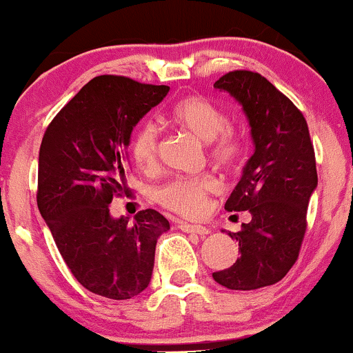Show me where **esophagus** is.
Here are the masks:
<instances>
[{
	"instance_id": "obj_1",
	"label": "esophagus",
	"mask_w": 353,
	"mask_h": 353,
	"mask_svg": "<svg viewBox=\"0 0 353 353\" xmlns=\"http://www.w3.org/2000/svg\"><path fill=\"white\" fill-rule=\"evenodd\" d=\"M179 229L184 230V232H188V234H197V236H201V237H205L210 232L208 228H202V225H194V224H185V222H181Z\"/></svg>"
}]
</instances>
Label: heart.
<instances>
[{
	"label": "heart",
	"instance_id": "obj_1",
	"mask_svg": "<svg viewBox=\"0 0 353 353\" xmlns=\"http://www.w3.org/2000/svg\"><path fill=\"white\" fill-rule=\"evenodd\" d=\"M171 117L179 128L208 143L209 157L219 168L230 169L239 163L244 143L221 108L202 96H188L177 101ZM161 132L152 121L136 129L131 141V156L144 171H152L159 159ZM219 181L212 174L177 177L157 189L156 201L165 209L185 217H199L208 210L209 199L219 192Z\"/></svg>",
	"mask_w": 353,
	"mask_h": 353
}]
</instances>
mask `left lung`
<instances>
[{
    "mask_svg": "<svg viewBox=\"0 0 353 353\" xmlns=\"http://www.w3.org/2000/svg\"><path fill=\"white\" fill-rule=\"evenodd\" d=\"M214 88L242 104L255 151L225 202L229 212L252 216L242 230L229 232L241 257L212 277L230 290L261 289L283 279L301 252L307 205L317 188L314 144L301 109L259 72L230 71Z\"/></svg>",
    "mask_w": 353,
    "mask_h": 353,
    "instance_id": "obj_1",
    "label": "left lung"
}]
</instances>
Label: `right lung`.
<instances>
[{
	"label": "right lung",
	"instance_id": "add662e5",
	"mask_svg": "<svg viewBox=\"0 0 353 353\" xmlns=\"http://www.w3.org/2000/svg\"><path fill=\"white\" fill-rule=\"evenodd\" d=\"M169 86L125 76H96L66 104L39 148L38 209L68 269L84 289L112 301L139 295L151 282L157 239L169 221L154 209L134 222L109 212L128 196V145L132 128Z\"/></svg>",
	"mask_w": 353,
	"mask_h": 353
}]
</instances>
